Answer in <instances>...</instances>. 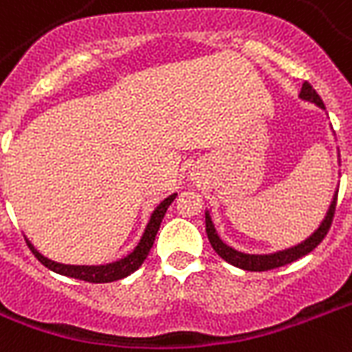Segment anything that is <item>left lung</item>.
<instances>
[{
  "label": "left lung",
  "instance_id": "8db88e82",
  "mask_svg": "<svg viewBox=\"0 0 352 352\" xmlns=\"http://www.w3.org/2000/svg\"><path fill=\"white\" fill-rule=\"evenodd\" d=\"M299 98L307 99L310 103H316L321 109H325V104L319 98V94L316 92L312 88L310 82H302L301 94H299ZM336 201H338V194L334 195V199L331 203V208L327 212L325 219H323V223L319 225V229L314 232L310 238L299 243V245H295V248L284 249V251H278V253L273 254H245L240 253V251H236V249L229 248L227 243L219 240L218 232L214 229V223H212L210 216H208V212H206V236H208V241H210V245L214 248V251L225 260V262H229V264L236 265V267H240V270H245V272H267V270H275V267H280V265H286L289 262H295L297 258H301L305 254H308L310 251L318 248L321 240L325 238L329 229H331L332 225V218H334V212H336Z\"/></svg>",
  "mask_w": 352,
  "mask_h": 352
}]
</instances>
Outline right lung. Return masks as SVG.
Listing matches in <instances>:
<instances>
[{"instance_id":"obj_1","label":"right lung","mask_w":352,"mask_h":352,"mask_svg":"<svg viewBox=\"0 0 352 352\" xmlns=\"http://www.w3.org/2000/svg\"><path fill=\"white\" fill-rule=\"evenodd\" d=\"M175 195H170L166 197L160 205L155 208L153 212L151 219L147 223V229L142 236L140 243L136 245L133 253L127 254L125 258L118 260V262H112V264L107 265H66V264H58V262H53V260L45 258L42 254L36 251V249L27 241V245L31 248L33 254L38 258V262L51 270V272L60 273V275H66V277L72 278H79V280H85V283H94V284H101V283H114V280H120V278L127 277L131 273H134L142 264L144 260L147 258V254L151 251L153 243H155V236H157L158 229H160V223L164 219V214L168 210V206L171 205V201L175 199Z\"/></svg>"}]
</instances>
